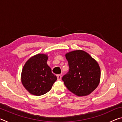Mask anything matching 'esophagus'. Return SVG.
<instances>
[{"mask_svg": "<svg viewBox=\"0 0 122 122\" xmlns=\"http://www.w3.org/2000/svg\"><path fill=\"white\" fill-rule=\"evenodd\" d=\"M57 80H60L61 79V74H59V75H57Z\"/></svg>", "mask_w": 122, "mask_h": 122, "instance_id": "34e87169", "label": "esophagus"}]
</instances>
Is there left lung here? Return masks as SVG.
<instances>
[{
	"mask_svg": "<svg viewBox=\"0 0 122 122\" xmlns=\"http://www.w3.org/2000/svg\"><path fill=\"white\" fill-rule=\"evenodd\" d=\"M69 71L62 80L68 89L78 96L90 94L97 87L101 70L98 63L86 51L76 50L66 54Z\"/></svg>",
	"mask_w": 122,
	"mask_h": 122,
	"instance_id": "obj_1",
	"label": "left lung"
}]
</instances>
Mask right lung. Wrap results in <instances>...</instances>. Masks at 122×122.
Returning a JSON list of instances; mask_svg holds the SVG:
<instances>
[{"instance_id":"obj_1","label":"right lung","mask_w":122,"mask_h":122,"mask_svg":"<svg viewBox=\"0 0 122 122\" xmlns=\"http://www.w3.org/2000/svg\"><path fill=\"white\" fill-rule=\"evenodd\" d=\"M47 60L46 54L34 55L26 62L22 70V83L34 95L40 96L47 93L57 80L56 75L52 73L47 64Z\"/></svg>"}]
</instances>
